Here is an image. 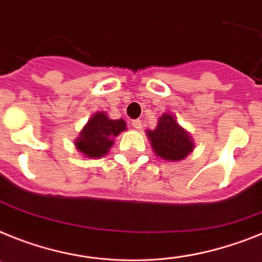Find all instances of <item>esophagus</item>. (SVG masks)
<instances>
[{
    "label": "esophagus",
    "mask_w": 262,
    "mask_h": 262,
    "mask_svg": "<svg viewBox=\"0 0 262 262\" xmlns=\"http://www.w3.org/2000/svg\"><path fill=\"white\" fill-rule=\"evenodd\" d=\"M132 125H133L134 128L136 129H141L142 128V122H141V120H133V121H132Z\"/></svg>",
    "instance_id": "34e87169"
}]
</instances>
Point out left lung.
Returning <instances> with one entry per match:
<instances>
[{"label":"left lung","mask_w":262,"mask_h":262,"mask_svg":"<svg viewBox=\"0 0 262 262\" xmlns=\"http://www.w3.org/2000/svg\"><path fill=\"white\" fill-rule=\"evenodd\" d=\"M147 137L157 156L167 161H181L194 149L187 132L169 113L159 117L157 128L147 130Z\"/></svg>","instance_id":"8db88e82"}]
</instances>
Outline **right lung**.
<instances>
[{"mask_svg": "<svg viewBox=\"0 0 262 262\" xmlns=\"http://www.w3.org/2000/svg\"><path fill=\"white\" fill-rule=\"evenodd\" d=\"M125 129L122 118L111 120L105 113L99 112L84 126L75 145L84 156L100 158L108 153L109 147L113 145V137Z\"/></svg>", "mask_w": 262, "mask_h": 262, "instance_id": "right-lung-1", "label": "right lung"}]
</instances>
